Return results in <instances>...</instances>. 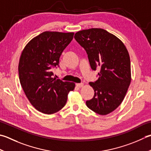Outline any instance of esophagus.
Listing matches in <instances>:
<instances>
[{
	"label": "esophagus",
	"instance_id": "esophagus-1",
	"mask_svg": "<svg viewBox=\"0 0 151 151\" xmlns=\"http://www.w3.org/2000/svg\"><path fill=\"white\" fill-rule=\"evenodd\" d=\"M76 86L78 88H82L84 86V84L83 83H77V84H76Z\"/></svg>",
	"mask_w": 151,
	"mask_h": 151
}]
</instances>
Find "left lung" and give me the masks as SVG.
<instances>
[{
	"label": "left lung",
	"mask_w": 151,
	"mask_h": 151,
	"mask_svg": "<svg viewBox=\"0 0 151 151\" xmlns=\"http://www.w3.org/2000/svg\"><path fill=\"white\" fill-rule=\"evenodd\" d=\"M75 38L88 54L91 69L101 68L99 78L90 85L94 90L87 107L95 113L106 115L122 102L131 82L130 59L123 42L103 29L80 31Z\"/></svg>",
	"instance_id": "8db88e82"
}]
</instances>
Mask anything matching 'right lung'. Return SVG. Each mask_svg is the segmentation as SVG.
Segmentation results:
<instances>
[{
    "instance_id": "obj_1",
    "label": "right lung",
    "mask_w": 151,
    "mask_h": 151,
    "mask_svg": "<svg viewBox=\"0 0 151 151\" xmlns=\"http://www.w3.org/2000/svg\"><path fill=\"white\" fill-rule=\"evenodd\" d=\"M73 36V32H43L27 44L21 55L20 84L31 105L41 113L50 114L61 110L68 93L75 89L74 82L56 79L52 72Z\"/></svg>"
}]
</instances>
